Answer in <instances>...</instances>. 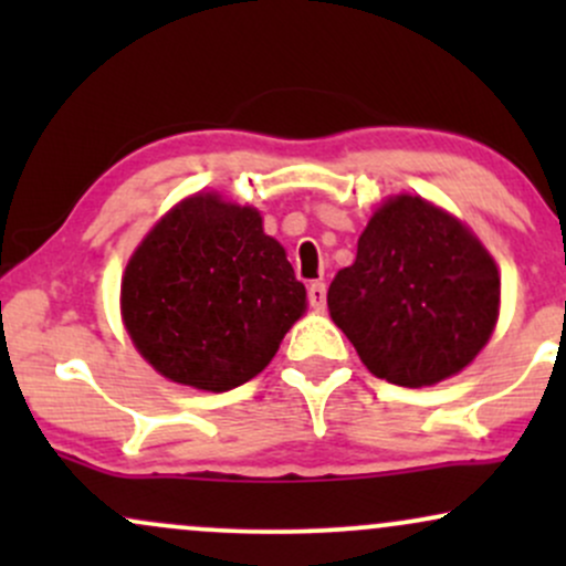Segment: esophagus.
Segmentation results:
<instances>
[{
	"label": "esophagus",
	"mask_w": 566,
	"mask_h": 566,
	"mask_svg": "<svg viewBox=\"0 0 566 566\" xmlns=\"http://www.w3.org/2000/svg\"><path fill=\"white\" fill-rule=\"evenodd\" d=\"M308 303L314 305L316 311L324 308V303H327V284L324 282H314L308 287Z\"/></svg>",
	"instance_id": "34e87169"
}]
</instances>
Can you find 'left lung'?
<instances>
[{
	"label": "left lung",
	"instance_id": "8db88e82",
	"mask_svg": "<svg viewBox=\"0 0 566 566\" xmlns=\"http://www.w3.org/2000/svg\"><path fill=\"white\" fill-rule=\"evenodd\" d=\"M327 308L375 378L433 386L490 343L500 271L469 223L423 197L394 193L369 216L354 265L329 284Z\"/></svg>",
	"mask_w": 566,
	"mask_h": 566
}]
</instances>
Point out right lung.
Returning a JSON list of instances; mask_svg holds the SVG:
<instances>
[{
  "mask_svg": "<svg viewBox=\"0 0 566 566\" xmlns=\"http://www.w3.org/2000/svg\"><path fill=\"white\" fill-rule=\"evenodd\" d=\"M305 305L261 210L218 191L180 199L148 229L119 292L122 324L143 359L161 378L210 394L263 373Z\"/></svg>",
  "mask_w": 566,
  "mask_h": 566,
  "instance_id": "obj_1",
  "label": "right lung"
}]
</instances>
